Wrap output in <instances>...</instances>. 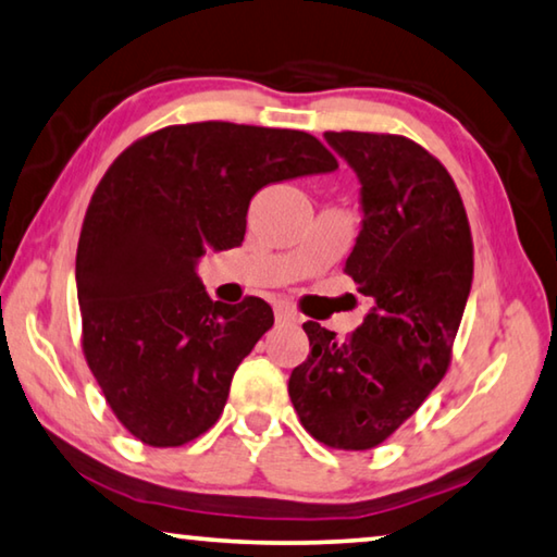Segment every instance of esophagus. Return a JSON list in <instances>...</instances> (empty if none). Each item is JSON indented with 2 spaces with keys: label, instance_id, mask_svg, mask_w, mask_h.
<instances>
[{
  "label": "esophagus",
  "instance_id": "1",
  "mask_svg": "<svg viewBox=\"0 0 557 557\" xmlns=\"http://www.w3.org/2000/svg\"><path fill=\"white\" fill-rule=\"evenodd\" d=\"M273 313H276V323H301V313L294 311L290 306L281 304V306H276V311Z\"/></svg>",
  "mask_w": 557,
  "mask_h": 557
}]
</instances>
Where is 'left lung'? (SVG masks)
Masks as SVG:
<instances>
[{"mask_svg": "<svg viewBox=\"0 0 557 557\" xmlns=\"http://www.w3.org/2000/svg\"><path fill=\"white\" fill-rule=\"evenodd\" d=\"M361 178L363 228L344 273L373 311L348 341L304 323L311 344L288 396L301 425L336 450H371L448 373L473 284V236L448 169L400 134L326 132Z\"/></svg>", "mask_w": 557, "mask_h": 557, "instance_id": "1", "label": "left lung"}]
</instances>
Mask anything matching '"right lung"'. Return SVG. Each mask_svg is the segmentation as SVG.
<instances>
[{"instance_id": "1", "label": "right lung", "mask_w": 557, "mask_h": 557, "mask_svg": "<svg viewBox=\"0 0 557 557\" xmlns=\"http://www.w3.org/2000/svg\"><path fill=\"white\" fill-rule=\"evenodd\" d=\"M333 169L336 157L306 132L196 122L141 136L101 176L76 246L82 350L144 446L207 433L238 363L273 326L263 298L211 301L196 259L244 242L261 186Z\"/></svg>"}]
</instances>
